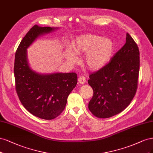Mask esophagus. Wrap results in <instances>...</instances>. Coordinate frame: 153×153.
<instances>
[{
	"instance_id": "34e87169",
	"label": "esophagus",
	"mask_w": 153,
	"mask_h": 153,
	"mask_svg": "<svg viewBox=\"0 0 153 153\" xmlns=\"http://www.w3.org/2000/svg\"><path fill=\"white\" fill-rule=\"evenodd\" d=\"M78 82L80 84H85L86 82V78L84 76H80L78 78Z\"/></svg>"
}]
</instances>
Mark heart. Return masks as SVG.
Here are the masks:
<instances>
[{
  "mask_svg": "<svg viewBox=\"0 0 153 153\" xmlns=\"http://www.w3.org/2000/svg\"><path fill=\"white\" fill-rule=\"evenodd\" d=\"M71 50L76 55L86 53L84 59L85 66L90 70L97 71L104 67L109 61L113 44L109 39L88 34L77 37L72 45ZM70 60L74 62L75 58L71 57Z\"/></svg>",
  "mask_w": 153,
  "mask_h": 153,
  "instance_id": "1",
  "label": "heart"
}]
</instances>
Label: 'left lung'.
I'll use <instances>...</instances> for the list:
<instances>
[{
	"mask_svg": "<svg viewBox=\"0 0 153 153\" xmlns=\"http://www.w3.org/2000/svg\"><path fill=\"white\" fill-rule=\"evenodd\" d=\"M140 53L129 33L126 43L98 71L91 73L88 84L93 95L88 108L98 118H108L119 114L129 105L138 87Z\"/></svg>",
	"mask_w": 153,
	"mask_h": 153,
	"instance_id": "obj_1",
	"label": "left lung"
}]
</instances>
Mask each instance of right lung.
<instances>
[{"label": "right lung", "mask_w": 153, "mask_h": 153, "mask_svg": "<svg viewBox=\"0 0 153 153\" xmlns=\"http://www.w3.org/2000/svg\"><path fill=\"white\" fill-rule=\"evenodd\" d=\"M55 28L35 25L19 43L14 59L15 89L19 100L32 114L47 120L55 119L65 109L67 97L77 82L74 72L39 74L28 65L27 48L37 37Z\"/></svg>", "instance_id": "right-lung-1"}]
</instances>
